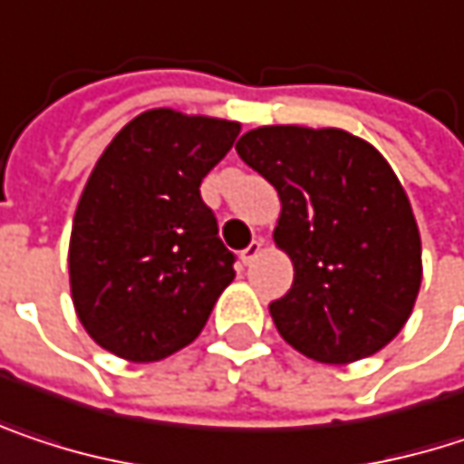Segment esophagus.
Here are the masks:
<instances>
[{
	"mask_svg": "<svg viewBox=\"0 0 464 464\" xmlns=\"http://www.w3.org/2000/svg\"><path fill=\"white\" fill-rule=\"evenodd\" d=\"M260 252H263V241H252V244L241 252V263H244V266H252V263L260 257Z\"/></svg>",
	"mask_w": 464,
	"mask_h": 464,
	"instance_id": "34e87169",
	"label": "esophagus"
}]
</instances>
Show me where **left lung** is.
Listing matches in <instances>:
<instances>
[{"instance_id": "obj_1", "label": "left lung", "mask_w": 464, "mask_h": 464, "mask_svg": "<svg viewBox=\"0 0 464 464\" xmlns=\"http://www.w3.org/2000/svg\"><path fill=\"white\" fill-rule=\"evenodd\" d=\"M236 150L281 201L274 241L295 281L271 303L278 334L321 363L382 351L422 284L420 228L385 156L345 130L300 124L249 130Z\"/></svg>"}]
</instances>
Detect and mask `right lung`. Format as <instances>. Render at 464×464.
<instances>
[{
  "label": "right lung",
  "mask_w": 464,
  "mask_h": 464,
  "mask_svg": "<svg viewBox=\"0 0 464 464\" xmlns=\"http://www.w3.org/2000/svg\"><path fill=\"white\" fill-rule=\"evenodd\" d=\"M238 132V121L150 108L101 153L76 204L68 281L103 351L148 363L201 334L236 271L198 186Z\"/></svg>",
  "instance_id": "right-lung-1"
}]
</instances>
